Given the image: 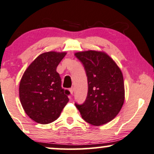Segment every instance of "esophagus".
Segmentation results:
<instances>
[{"mask_svg": "<svg viewBox=\"0 0 154 154\" xmlns=\"http://www.w3.org/2000/svg\"><path fill=\"white\" fill-rule=\"evenodd\" d=\"M69 91H70V94H73V91H74V88H73V87H72V88L69 89Z\"/></svg>", "mask_w": 154, "mask_h": 154, "instance_id": "1", "label": "esophagus"}]
</instances>
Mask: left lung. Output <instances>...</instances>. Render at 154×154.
Returning <instances> with one entry per match:
<instances>
[{
    "instance_id": "obj_1",
    "label": "left lung",
    "mask_w": 154,
    "mask_h": 154,
    "mask_svg": "<svg viewBox=\"0 0 154 154\" xmlns=\"http://www.w3.org/2000/svg\"><path fill=\"white\" fill-rule=\"evenodd\" d=\"M87 77L88 91L82 104L75 103L82 117L100 126L112 121L124 102L123 75L115 62L103 52L88 50L75 53Z\"/></svg>"
}]
</instances>
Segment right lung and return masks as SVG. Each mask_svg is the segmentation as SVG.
Returning a JSON list of instances; mask_svg holds the SVG:
<instances>
[{
	"instance_id": "right-lung-1",
	"label": "right lung",
	"mask_w": 154,
	"mask_h": 154,
	"mask_svg": "<svg viewBox=\"0 0 154 154\" xmlns=\"http://www.w3.org/2000/svg\"><path fill=\"white\" fill-rule=\"evenodd\" d=\"M66 52H48L38 56L23 74L19 97L29 117L41 124H50L59 117L69 102L70 94L61 87L57 65Z\"/></svg>"
}]
</instances>
